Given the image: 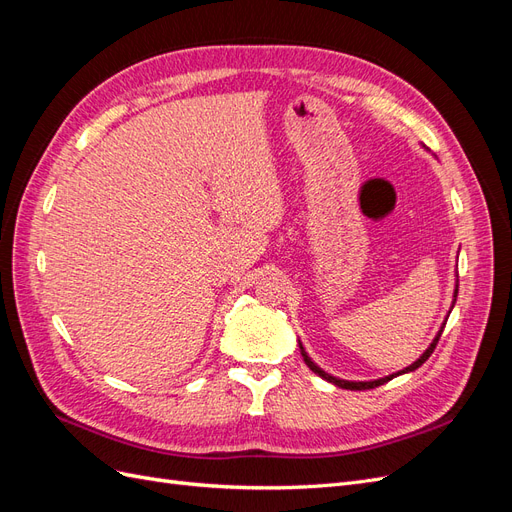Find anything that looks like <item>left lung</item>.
<instances>
[{
    "instance_id": "8db88e82",
    "label": "left lung",
    "mask_w": 512,
    "mask_h": 512,
    "mask_svg": "<svg viewBox=\"0 0 512 512\" xmlns=\"http://www.w3.org/2000/svg\"><path fill=\"white\" fill-rule=\"evenodd\" d=\"M457 292H459V280H457V284H455V292H453V307H455V301H457ZM451 314V312H448ZM446 324V322H444ZM444 329V327H442ZM442 329L438 331V335L433 337V342L429 344V348L421 354V359H416L412 365H408L406 369H401V371H397V374H391V376H384V378H378V380H369V382H352V380H342V378H335V376H331V374H327V371L324 369H320L312 359H309V354L305 352V348H303V344L299 342V348H301V354H303V361H305V365L314 371V374H318L320 378H324L327 382H331V384H335V386H339V389H348V391H367V389H376V386H380V384H384V382H389V380H393L395 376H401V374H408V371H414V369H418L421 367L429 356H431V352H433V348H436V344H438V339H440V335H442Z\"/></svg>"
}]
</instances>
